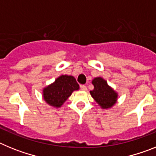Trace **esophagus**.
<instances>
[{"instance_id": "34e87169", "label": "esophagus", "mask_w": 156, "mask_h": 156, "mask_svg": "<svg viewBox=\"0 0 156 156\" xmlns=\"http://www.w3.org/2000/svg\"><path fill=\"white\" fill-rule=\"evenodd\" d=\"M80 89L83 90V91H86V90H87V87L84 86V85H81V86H80Z\"/></svg>"}]
</instances>
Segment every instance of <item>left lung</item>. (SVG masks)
<instances>
[{
    "label": "left lung",
    "instance_id": "obj_1",
    "mask_svg": "<svg viewBox=\"0 0 156 156\" xmlns=\"http://www.w3.org/2000/svg\"><path fill=\"white\" fill-rule=\"evenodd\" d=\"M92 84L94 88L90 94L98 105L103 109L112 108L117 102L118 93L102 77H95L92 80Z\"/></svg>",
    "mask_w": 156,
    "mask_h": 156
}]
</instances>
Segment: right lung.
Segmentation results:
<instances>
[{"instance_id": "obj_1", "label": "right lung", "mask_w": 156, "mask_h": 156, "mask_svg": "<svg viewBox=\"0 0 156 156\" xmlns=\"http://www.w3.org/2000/svg\"><path fill=\"white\" fill-rule=\"evenodd\" d=\"M80 89L75 77L69 75H61L51 83L43 88V98L48 105L54 108H61L72 93Z\"/></svg>"}]
</instances>
